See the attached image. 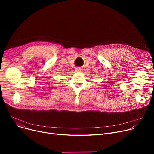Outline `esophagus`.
<instances>
[{
	"instance_id": "esophagus-1",
	"label": "esophagus",
	"mask_w": 154,
	"mask_h": 154,
	"mask_svg": "<svg viewBox=\"0 0 154 154\" xmlns=\"http://www.w3.org/2000/svg\"><path fill=\"white\" fill-rule=\"evenodd\" d=\"M81 71V69H76V72H80Z\"/></svg>"
}]
</instances>
